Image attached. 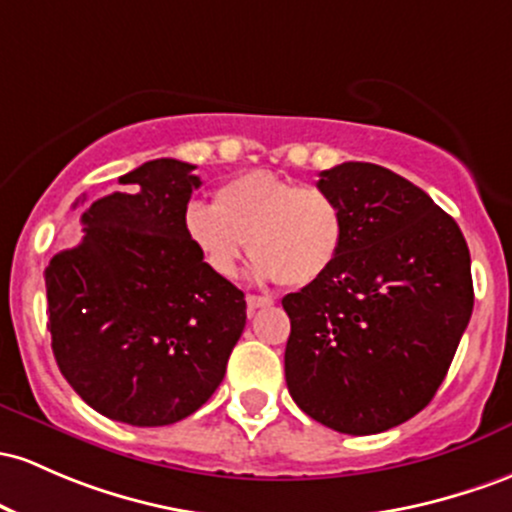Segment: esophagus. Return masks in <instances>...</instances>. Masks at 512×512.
Segmentation results:
<instances>
[{
  "label": "esophagus",
  "mask_w": 512,
  "mask_h": 512,
  "mask_svg": "<svg viewBox=\"0 0 512 512\" xmlns=\"http://www.w3.org/2000/svg\"><path fill=\"white\" fill-rule=\"evenodd\" d=\"M247 313H255L257 308H265V306H272V299H269V296H255V294H247Z\"/></svg>",
  "instance_id": "obj_1"
}]
</instances>
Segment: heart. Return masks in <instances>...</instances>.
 Wrapping results in <instances>:
<instances>
[{
    "label": "heart",
    "instance_id": "heart-1",
    "mask_svg": "<svg viewBox=\"0 0 512 512\" xmlns=\"http://www.w3.org/2000/svg\"><path fill=\"white\" fill-rule=\"evenodd\" d=\"M182 228L218 277L238 272L250 243L255 277L289 286L323 279L345 245V213L333 194L267 170L223 182L213 192V206L187 204Z\"/></svg>",
    "mask_w": 512,
    "mask_h": 512
}]
</instances>
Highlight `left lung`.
Listing matches in <instances>:
<instances>
[{"label": "left lung", "instance_id": "left-lung-1", "mask_svg": "<svg viewBox=\"0 0 512 512\" xmlns=\"http://www.w3.org/2000/svg\"><path fill=\"white\" fill-rule=\"evenodd\" d=\"M345 213V245L318 282L282 299L284 374L303 413L374 435L423 411L445 381L471 308V257L454 218L372 162L320 172Z\"/></svg>", "mask_w": 512, "mask_h": 512}]
</instances>
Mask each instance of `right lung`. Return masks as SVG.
<instances>
[{"label": "right lung", "instance_id": "1", "mask_svg": "<svg viewBox=\"0 0 512 512\" xmlns=\"http://www.w3.org/2000/svg\"><path fill=\"white\" fill-rule=\"evenodd\" d=\"M192 170L160 157L123 174L126 192L94 201L82 243L46 267L60 372L87 406L138 428L199 411L245 328V294L184 235L182 213L201 184Z\"/></svg>", "mask_w": 512, "mask_h": 512}]
</instances>
